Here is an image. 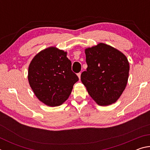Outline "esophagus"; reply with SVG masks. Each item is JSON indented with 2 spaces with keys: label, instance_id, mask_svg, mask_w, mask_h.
Segmentation results:
<instances>
[{
  "label": "esophagus",
  "instance_id": "esophagus-1",
  "mask_svg": "<svg viewBox=\"0 0 150 150\" xmlns=\"http://www.w3.org/2000/svg\"><path fill=\"white\" fill-rule=\"evenodd\" d=\"M81 73H77V76H78V77H79V79H81Z\"/></svg>",
  "mask_w": 150,
  "mask_h": 150
}]
</instances>
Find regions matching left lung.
Instances as JSON below:
<instances>
[{"label": "left lung", "mask_w": 150, "mask_h": 150, "mask_svg": "<svg viewBox=\"0 0 150 150\" xmlns=\"http://www.w3.org/2000/svg\"><path fill=\"white\" fill-rule=\"evenodd\" d=\"M85 54L88 67L81 79L89 95L100 106L115 103L128 82L130 66L126 57L103 43L86 49Z\"/></svg>", "instance_id": "1"}]
</instances>
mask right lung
Returning <instances> with one entry per match:
<instances>
[{
  "label": "right lung",
  "instance_id": "add662e5",
  "mask_svg": "<svg viewBox=\"0 0 150 150\" xmlns=\"http://www.w3.org/2000/svg\"><path fill=\"white\" fill-rule=\"evenodd\" d=\"M28 78L35 95L50 106L64 103L73 85L79 81L72 71L67 53L55 47H48L35 55L29 65Z\"/></svg>",
  "mask_w": 150,
  "mask_h": 150
}]
</instances>
